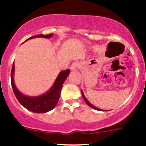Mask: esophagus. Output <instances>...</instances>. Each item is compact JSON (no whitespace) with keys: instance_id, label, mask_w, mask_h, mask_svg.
<instances>
[{"instance_id":"1","label":"esophagus","mask_w":146,"mask_h":146,"mask_svg":"<svg viewBox=\"0 0 146 146\" xmlns=\"http://www.w3.org/2000/svg\"><path fill=\"white\" fill-rule=\"evenodd\" d=\"M78 66H79V64H78V62H73L71 64V66H70V69L71 70H77V68H78Z\"/></svg>"}]
</instances>
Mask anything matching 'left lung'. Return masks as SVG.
<instances>
[{"label": "left lung", "mask_w": 146, "mask_h": 146, "mask_svg": "<svg viewBox=\"0 0 146 146\" xmlns=\"http://www.w3.org/2000/svg\"><path fill=\"white\" fill-rule=\"evenodd\" d=\"M81 93H82V97H83V98H84V101H85V102L86 104H87L88 105H89V107H92L93 109H94V110H98V111H102V110H100V109H99V108H97V107H96L95 106H94V105H91V104L90 103V102H89V100H87V99L86 98V97L84 96V93H83V91H82V90H81Z\"/></svg>", "instance_id": "8db88e82"}]
</instances>
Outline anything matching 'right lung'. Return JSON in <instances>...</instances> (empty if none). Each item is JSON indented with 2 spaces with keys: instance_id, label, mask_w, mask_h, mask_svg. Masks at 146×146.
I'll return each mask as SVG.
<instances>
[{
  "instance_id": "right-lung-1",
  "label": "right lung",
  "mask_w": 146,
  "mask_h": 146,
  "mask_svg": "<svg viewBox=\"0 0 146 146\" xmlns=\"http://www.w3.org/2000/svg\"><path fill=\"white\" fill-rule=\"evenodd\" d=\"M52 35V34H41L31 36L29 39H33V38L36 37H44L47 39V38H50ZM14 64L12 65V71H11V84H12L14 95H15L17 100H19V102H20L21 105L25 108H26L27 110H28L29 111L35 112V113H46V112L52 110L58 102L62 86H63L64 82L69 74L70 70L67 69L60 72L51 89L44 95L36 97H30L24 96L17 89L15 84H14Z\"/></svg>"
}]
</instances>
